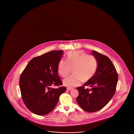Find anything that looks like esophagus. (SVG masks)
<instances>
[{
  "mask_svg": "<svg viewBox=\"0 0 134 134\" xmlns=\"http://www.w3.org/2000/svg\"><path fill=\"white\" fill-rule=\"evenodd\" d=\"M72 88H70V87H67V90H69V91L72 90Z\"/></svg>",
  "mask_w": 134,
  "mask_h": 134,
  "instance_id": "1",
  "label": "esophagus"
}]
</instances>
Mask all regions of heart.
<instances>
[{
	"mask_svg": "<svg viewBox=\"0 0 134 134\" xmlns=\"http://www.w3.org/2000/svg\"><path fill=\"white\" fill-rule=\"evenodd\" d=\"M67 61H60L58 71L63 77L69 75L73 69V74L63 80L64 85L72 88L79 85L83 80H90L96 73L97 63L96 59L82 51H70L67 54Z\"/></svg>",
	"mask_w": 134,
	"mask_h": 134,
	"instance_id": "1",
	"label": "heart"
}]
</instances>
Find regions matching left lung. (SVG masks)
Here are the masks:
<instances>
[{"label": "left lung", "instance_id": "obj_1", "mask_svg": "<svg viewBox=\"0 0 134 134\" xmlns=\"http://www.w3.org/2000/svg\"><path fill=\"white\" fill-rule=\"evenodd\" d=\"M92 55L97 61L96 73L83 86L77 88L79 91L76 101L84 110L93 113L103 108L115 94L118 81V75L111 60L107 56L95 51ZM89 86L90 89L84 88Z\"/></svg>", "mask_w": 134, "mask_h": 134}]
</instances>
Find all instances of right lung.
<instances>
[{"label":"right lung","instance_id":"obj_1","mask_svg":"<svg viewBox=\"0 0 134 134\" xmlns=\"http://www.w3.org/2000/svg\"><path fill=\"white\" fill-rule=\"evenodd\" d=\"M63 51H50L32 58L19 78V88L23 100L34 114L43 115L55 108L60 95L66 90L53 86L62 85L58 75V66Z\"/></svg>","mask_w":134,"mask_h":134}]
</instances>
